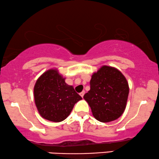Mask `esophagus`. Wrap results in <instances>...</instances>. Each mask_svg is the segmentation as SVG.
<instances>
[{"label": "esophagus", "instance_id": "1", "mask_svg": "<svg viewBox=\"0 0 159 159\" xmlns=\"http://www.w3.org/2000/svg\"><path fill=\"white\" fill-rule=\"evenodd\" d=\"M80 96H82V97H83V96H84V90H83V91H82L81 93H80Z\"/></svg>", "mask_w": 159, "mask_h": 159}]
</instances>
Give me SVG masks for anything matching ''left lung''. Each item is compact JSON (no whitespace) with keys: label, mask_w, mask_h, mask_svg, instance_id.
<instances>
[{"label":"left lung","mask_w":159,"mask_h":159,"mask_svg":"<svg viewBox=\"0 0 159 159\" xmlns=\"http://www.w3.org/2000/svg\"><path fill=\"white\" fill-rule=\"evenodd\" d=\"M90 89L84 95L96 120L108 123L124 112L129 93V84L121 72L114 67L103 66L93 74Z\"/></svg>","instance_id":"1"}]
</instances>
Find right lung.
<instances>
[{
	"label": "right lung",
	"instance_id": "add662e5",
	"mask_svg": "<svg viewBox=\"0 0 159 159\" xmlns=\"http://www.w3.org/2000/svg\"><path fill=\"white\" fill-rule=\"evenodd\" d=\"M34 100L43 118L52 122L65 120L82 97L57 69H49L36 80L34 88Z\"/></svg>",
	"mask_w": 159,
	"mask_h": 159
}]
</instances>
